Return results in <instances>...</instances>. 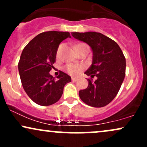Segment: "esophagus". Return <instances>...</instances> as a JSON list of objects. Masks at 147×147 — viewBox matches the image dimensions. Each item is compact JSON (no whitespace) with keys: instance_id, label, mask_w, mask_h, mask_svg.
Listing matches in <instances>:
<instances>
[{"instance_id":"obj_1","label":"esophagus","mask_w":147,"mask_h":147,"mask_svg":"<svg viewBox=\"0 0 147 147\" xmlns=\"http://www.w3.org/2000/svg\"><path fill=\"white\" fill-rule=\"evenodd\" d=\"M77 80H78V79L77 78H75V77H72V81H73V82H77Z\"/></svg>"}]
</instances>
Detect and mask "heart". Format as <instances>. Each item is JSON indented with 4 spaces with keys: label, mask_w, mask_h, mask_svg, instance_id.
Returning a JSON list of instances; mask_svg holds the SVG:
<instances>
[{
    "label": "heart",
    "mask_w": 147,
    "mask_h": 147,
    "mask_svg": "<svg viewBox=\"0 0 147 147\" xmlns=\"http://www.w3.org/2000/svg\"><path fill=\"white\" fill-rule=\"evenodd\" d=\"M81 44H85V43H79V44H78V45H81ZM63 46V44H61L59 46V48H58V49H57V57L59 55L61 50ZM65 71L68 72V73L70 74V75H77V74H79V72L83 70V67H82V65H79L68 64V65H67L65 67Z\"/></svg>",
    "instance_id": "b5f03b06"
}]
</instances>
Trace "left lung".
<instances>
[{
    "label": "left lung",
    "mask_w": 147,
    "mask_h": 147,
    "mask_svg": "<svg viewBox=\"0 0 147 147\" xmlns=\"http://www.w3.org/2000/svg\"><path fill=\"white\" fill-rule=\"evenodd\" d=\"M75 38L85 42L92 50V63L85 74L88 86L79 91V97L87 105L104 107L113 100L126 75V59L115 41L95 32H72Z\"/></svg>",
    "instance_id": "obj_1"
}]
</instances>
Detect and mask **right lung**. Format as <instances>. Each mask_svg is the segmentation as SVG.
<instances>
[{
    "mask_svg": "<svg viewBox=\"0 0 147 147\" xmlns=\"http://www.w3.org/2000/svg\"><path fill=\"white\" fill-rule=\"evenodd\" d=\"M68 37V32L48 31L32 39L22 52L18 71L23 89L34 102L50 106L59 100L63 88L71 78L61 71L55 77L50 75L56 61L58 47Z\"/></svg>",
    "mask_w": 147,
    "mask_h": 147,
    "instance_id": "add662e5",
    "label": "right lung"
}]
</instances>
